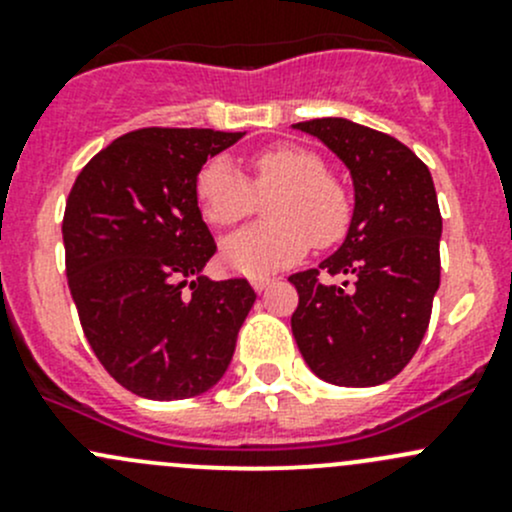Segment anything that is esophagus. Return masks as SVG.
<instances>
[{"instance_id": "34e87169", "label": "esophagus", "mask_w": 512, "mask_h": 512, "mask_svg": "<svg viewBox=\"0 0 512 512\" xmlns=\"http://www.w3.org/2000/svg\"><path fill=\"white\" fill-rule=\"evenodd\" d=\"M250 285L257 289V292H262V289H267L272 285V277H267V275H255L250 280Z\"/></svg>"}]
</instances>
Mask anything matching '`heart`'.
Listing matches in <instances>:
<instances>
[{
	"label": "heart",
	"instance_id": "obj_1",
	"mask_svg": "<svg viewBox=\"0 0 512 512\" xmlns=\"http://www.w3.org/2000/svg\"><path fill=\"white\" fill-rule=\"evenodd\" d=\"M252 183L230 158L215 156L195 178L200 213L215 227L250 218L257 195L267 198L270 223L247 227L223 242L227 267L242 275H265L297 262L309 242L327 247L342 240L352 223V200L327 163L309 148L272 146L250 160Z\"/></svg>",
	"mask_w": 512,
	"mask_h": 512
}]
</instances>
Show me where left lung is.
<instances>
[{"label": "left lung", "mask_w": 512, "mask_h": 512, "mask_svg": "<svg viewBox=\"0 0 512 512\" xmlns=\"http://www.w3.org/2000/svg\"><path fill=\"white\" fill-rule=\"evenodd\" d=\"M294 128L344 160L354 180V215L334 255L289 277L299 294L292 334L319 379L384 384L416 354L441 282L443 223L433 178L394 136L347 118H314ZM319 271L343 282L329 286Z\"/></svg>", "instance_id": "1"}]
</instances>
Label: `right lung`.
<instances>
[{
  "mask_svg": "<svg viewBox=\"0 0 512 512\" xmlns=\"http://www.w3.org/2000/svg\"><path fill=\"white\" fill-rule=\"evenodd\" d=\"M245 133L141 128L96 153L66 200L71 297L103 369L153 401L218 384L255 304L245 277L213 282L215 255L195 178Z\"/></svg>",
  "mask_w": 512,
  "mask_h": 512,
  "instance_id": "add662e5",
  "label": "right lung"
}]
</instances>
